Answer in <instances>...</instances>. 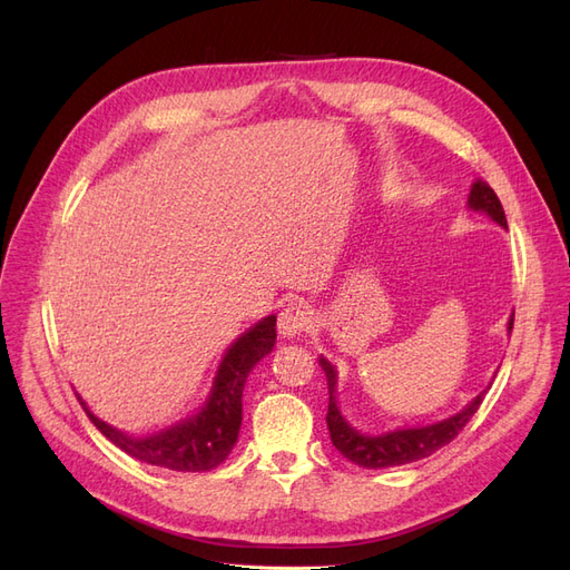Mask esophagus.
<instances>
[{"instance_id":"1","label":"esophagus","mask_w":570,"mask_h":570,"mask_svg":"<svg viewBox=\"0 0 570 570\" xmlns=\"http://www.w3.org/2000/svg\"><path fill=\"white\" fill-rule=\"evenodd\" d=\"M312 325H314V316H312V312H308V306L302 302L287 304L278 316V333L283 337H299Z\"/></svg>"}]
</instances>
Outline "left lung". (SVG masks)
Masks as SVG:
<instances>
[{"mask_svg":"<svg viewBox=\"0 0 570 570\" xmlns=\"http://www.w3.org/2000/svg\"><path fill=\"white\" fill-rule=\"evenodd\" d=\"M469 209L488 214L494 223L507 228V216L502 209V202H499L494 189L488 183H482V180L473 183L471 195H469ZM511 327H513V316L509 318V333H511ZM321 368L325 371L327 394H331L327 396V416H325L327 430H331V440L335 444V450L344 459H350L356 465H364V469H390V465L419 461V459H425L433 452L442 450V446L450 444L465 428V423L473 419V413L480 409L482 400H485V392H488V390H482L469 406L461 409L459 413H454V416L444 419L440 423L423 425V428H400V430H392V433H383V435H364L347 423V419L342 416V411L337 406V396H335L337 373H335L333 364L321 356Z\"/></svg>","mask_w":570,"mask_h":570,"instance_id":"1","label":"left lung"}]
</instances>
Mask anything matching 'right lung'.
I'll list each match as a JSON object with an SVG mask.
<instances>
[{"label": "right lung", "instance_id": "add662e5", "mask_svg": "<svg viewBox=\"0 0 570 570\" xmlns=\"http://www.w3.org/2000/svg\"><path fill=\"white\" fill-rule=\"evenodd\" d=\"M275 344V316L258 321L245 335H239L223 356L214 377V387L206 404L178 425L151 435L130 438L111 428L88 409L80 396V404L90 421L118 450L151 465L168 471L202 473L212 471L228 459L243 425V390L249 371L262 361Z\"/></svg>", "mask_w": 570, "mask_h": 570}]
</instances>
